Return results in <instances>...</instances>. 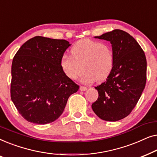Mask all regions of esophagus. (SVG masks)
Wrapping results in <instances>:
<instances>
[{
	"mask_svg": "<svg viewBox=\"0 0 157 157\" xmlns=\"http://www.w3.org/2000/svg\"><path fill=\"white\" fill-rule=\"evenodd\" d=\"M86 90H87V88L86 86H80V91H86Z\"/></svg>",
	"mask_w": 157,
	"mask_h": 157,
	"instance_id": "1",
	"label": "esophagus"
}]
</instances>
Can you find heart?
Returning <instances> with one entry per match:
<instances>
[{"label": "heart", "instance_id": "b5f03b06", "mask_svg": "<svg viewBox=\"0 0 157 157\" xmlns=\"http://www.w3.org/2000/svg\"><path fill=\"white\" fill-rule=\"evenodd\" d=\"M114 56L112 48L107 44L90 39L76 42L71 48V56L64 54L60 60V67L68 78L74 80L84 71L80 80L91 83L105 80L112 71Z\"/></svg>", "mask_w": 157, "mask_h": 157}]
</instances>
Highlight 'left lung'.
Returning a JSON list of instances; mask_svg holds the SVG:
<instances>
[{
  "instance_id": "8db88e82",
  "label": "left lung",
  "mask_w": 157,
  "mask_h": 157,
  "mask_svg": "<svg viewBox=\"0 0 157 157\" xmlns=\"http://www.w3.org/2000/svg\"><path fill=\"white\" fill-rule=\"evenodd\" d=\"M94 38L111 43L114 64L106 81L95 87L98 98L91 107L100 119L117 121L127 117L141 97L147 81V59L136 40L122 30Z\"/></svg>"
}]
</instances>
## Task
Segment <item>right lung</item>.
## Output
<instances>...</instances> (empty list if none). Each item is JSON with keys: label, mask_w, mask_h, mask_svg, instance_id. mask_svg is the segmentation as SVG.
Masks as SVG:
<instances>
[{"label": "right lung", "mask_w": 157, "mask_h": 157, "mask_svg": "<svg viewBox=\"0 0 157 157\" xmlns=\"http://www.w3.org/2000/svg\"><path fill=\"white\" fill-rule=\"evenodd\" d=\"M71 45L66 40L35 36L15 55L10 97L28 121L46 124L63 112L68 98L79 86L65 76L60 60Z\"/></svg>", "instance_id": "right-lung-1"}]
</instances>
